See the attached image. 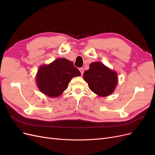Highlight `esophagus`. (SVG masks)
<instances>
[{
  "instance_id": "1",
  "label": "esophagus",
  "mask_w": 155,
  "mask_h": 155,
  "mask_svg": "<svg viewBox=\"0 0 155 155\" xmlns=\"http://www.w3.org/2000/svg\"><path fill=\"white\" fill-rule=\"evenodd\" d=\"M79 71H80L81 75H83V74L84 72V69L83 68H79Z\"/></svg>"
}]
</instances>
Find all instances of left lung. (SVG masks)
Returning a JSON list of instances; mask_svg holds the SVG:
<instances>
[{
	"instance_id": "8db88e82",
	"label": "left lung",
	"mask_w": 155,
	"mask_h": 155,
	"mask_svg": "<svg viewBox=\"0 0 155 155\" xmlns=\"http://www.w3.org/2000/svg\"><path fill=\"white\" fill-rule=\"evenodd\" d=\"M83 76L89 88L102 97L113 92L118 83L116 72L100 62L91 63L89 69L83 73Z\"/></svg>"
}]
</instances>
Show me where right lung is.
<instances>
[{
  "instance_id": "add662e5",
  "label": "right lung",
  "mask_w": 155,
  "mask_h": 155,
  "mask_svg": "<svg viewBox=\"0 0 155 155\" xmlns=\"http://www.w3.org/2000/svg\"><path fill=\"white\" fill-rule=\"evenodd\" d=\"M81 76L72 61L65 58L55 60L48 65L41 66L36 76L39 90L50 97H58L67 88L73 77Z\"/></svg>"
}]
</instances>
